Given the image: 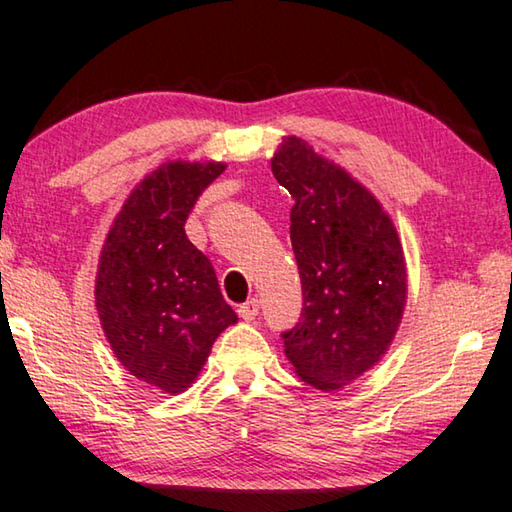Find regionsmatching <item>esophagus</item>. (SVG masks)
<instances>
[{
	"instance_id": "esophagus-1",
	"label": "esophagus",
	"mask_w": 512,
	"mask_h": 512,
	"mask_svg": "<svg viewBox=\"0 0 512 512\" xmlns=\"http://www.w3.org/2000/svg\"><path fill=\"white\" fill-rule=\"evenodd\" d=\"M258 311H261V301H258V299H247L245 304L238 306V315L242 317V320H247V322L256 320Z\"/></svg>"
}]
</instances>
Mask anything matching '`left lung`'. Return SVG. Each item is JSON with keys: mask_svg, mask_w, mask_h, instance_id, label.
I'll return each instance as SVG.
<instances>
[{"mask_svg": "<svg viewBox=\"0 0 512 512\" xmlns=\"http://www.w3.org/2000/svg\"><path fill=\"white\" fill-rule=\"evenodd\" d=\"M272 172L295 199L290 242L304 297L283 347L301 379L331 392L370 370L395 338L404 251L379 201L306 142L283 145Z\"/></svg>", "mask_w": 512, "mask_h": 512, "instance_id": "8db88e82", "label": "left lung"}]
</instances>
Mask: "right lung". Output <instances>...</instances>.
Wrapping results in <instances>:
<instances>
[{
  "label": "right lung",
  "mask_w": 512,
  "mask_h": 512,
  "mask_svg": "<svg viewBox=\"0 0 512 512\" xmlns=\"http://www.w3.org/2000/svg\"><path fill=\"white\" fill-rule=\"evenodd\" d=\"M222 163H165L124 201L97 272V311L120 363L177 395L238 320L208 258L186 236L197 199Z\"/></svg>",
  "instance_id": "1"
}]
</instances>
